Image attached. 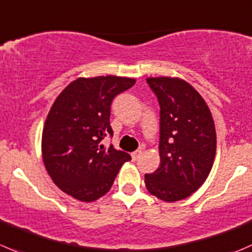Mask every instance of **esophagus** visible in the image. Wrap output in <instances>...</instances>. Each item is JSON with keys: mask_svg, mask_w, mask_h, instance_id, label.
Wrapping results in <instances>:
<instances>
[{"mask_svg": "<svg viewBox=\"0 0 252 252\" xmlns=\"http://www.w3.org/2000/svg\"><path fill=\"white\" fill-rule=\"evenodd\" d=\"M141 154H143V151H141V150H136V151H134V153H131V158H133L134 161L138 160V158H140V156H141Z\"/></svg>", "mask_w": 252, "mask_h": 252, "instance_id": "1", "label": "esophagus"}]
</instances>
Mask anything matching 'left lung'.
<instances>
[{
  "label": "left lung",
  "mask_w": 252,
  "mask_h": 252,
  "mask_svg": "<svg viewBox=\"0 0 252 252\" xmlns=\"http://www.w3.org/2000/svg\"><path fill=\"white\" fill-rule=\"evenodd\" d=\"M160 104V166L145 175L153 196L165 202L185 199L208 177L217 150L209 107L193 86L178 77H148Z\"/></svg>",
  "instance_id": "left-lung-1"
}]
</instances>
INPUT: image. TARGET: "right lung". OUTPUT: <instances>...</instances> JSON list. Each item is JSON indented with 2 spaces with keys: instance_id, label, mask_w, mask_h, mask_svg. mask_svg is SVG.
Returning a JSON list of instances; mask_svg holds the SVG:
<instances>
[{
  "instance_id": "add662e5",
  "label": "right lung",
  "mask_w": 252,
  "mask_h": 252,
  "mask_svg": "<svg viewBox=\"0 0 252 252\" xmlns=\"http://www.w3.org/2000/svg\"><path fill=\"white\" fill-rule=\"evenodd\" d=\"M135 84L121 76L80 77L56 97L41 135V155L49 176L61 191L81 202H94L111 189L130 155L103 146L113 135L109 123L114 97Z\"/></svg>"
}]
</instances>
